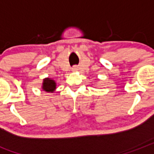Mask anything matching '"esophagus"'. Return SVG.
Here are the masks:
<instances>
[{
  "label": "esophagus",
  "instance_id": "esophagus-1",
  "mask_svg": "<svg viewBox=\"0 0 154 154\" xmlns=\"http://www.w3.org/2000/svg\"><path fill=\"white\" fill-rule=\"evenodd\" d=\"M78 70V68H77V66H74L73 68H72V71H77Z\"/></svg>",
  "mask_w": 154,
  "mask_h": 154
}]
</instances>
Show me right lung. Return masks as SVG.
Wrapping results in <instances>:
<instances>
[{
    "mask_svg": "<svg viewBox=\"0 0 154 154\" xmlns=\"http://www.w3.org/2000/svg\"><path fill=\"white\" fill-rule=\"evenodd\" d=\"M55 82L54 80H51L50 78H45L43 81L42 89L46 92H53L55 90Z\"/></svg>",
    "mask_w": 154,
    "mask_h": 154,
    "instance_id": "obj_1",
    "label": "right lung"
}]
</instances>
